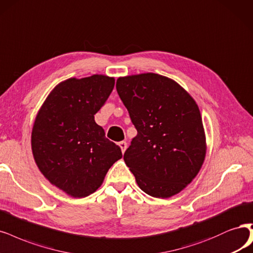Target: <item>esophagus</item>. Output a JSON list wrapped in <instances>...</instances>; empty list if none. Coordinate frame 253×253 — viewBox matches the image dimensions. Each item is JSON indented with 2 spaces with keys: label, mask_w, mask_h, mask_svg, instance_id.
I'll return each mask as SVG.
<instances>
[{
  "label": "esophagus",
  "mask_w": 253,
  "mask_h": 253,
  "mask_svg": "<svg viewBox=\"0 0 253 253\" xmlns=\"http://www.w3.org/2000/svg\"><path fill=\"white\" fill-rule=\"evenodd\" d=\"M119 146H120V149H121V152L125 153L126 150V147H127V143L126 141H120L119 142Z\"/></svg>",
  "instance_id": "obj_1"
}]
</instances>
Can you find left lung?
Segmentation results:
<instances>
[{
  "mask_svg": "<svg viewBox=\"0 0 253 253\" xmlns=\"http://www.w3.org/2000/svg\"><path fill=\"white\" fill-rule=\"evenodd\" d=\"M116 90L137 129L124 155L137 184L155 198L180 193L206 153L196 101L176 82L155 73L119 77Z\"/></svg>",
  "mask_w": 253,
  "mask_h": 253,
  "instance_id": "1",
  "label": "left lung"
}]
</instances>
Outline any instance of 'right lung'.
<instances>
[{
	"mask_svg": "<svg viewBox=\"0 0 253 253\" xmlns=\"http://www.w3.org/2000/svg\"><path fill=\"white\" fill-rule=\"evenodd\" d=\"M114 84V78L104 75L67 80L50 93L34 121V160L52 184L72 197L94 193L123 157L94 120Z\"/></svg>",
	"mask_w": 253,
	"mask_h": 253,
	"instance_id": "right-lung-1",
	"label": "right lung"
}]
</instances>
